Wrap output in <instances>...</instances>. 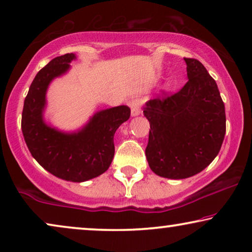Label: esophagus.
Instances as JSON below:
<instances>
[{
  "label": "esophagus",
  "mask_w": 252,
  "mask_h": 252,
  "mask_svg": "<svg viewBox=\"0 0 252 252\" xmlns=\"http://www.w3.org/2000/svg\"><path fill=\"white\" fill-rule=\"evenodd\" d=\"M128 105L130 108V112H132V116H139L141 113V105H142V102L139 98H132L128 101Z\"/></svg>",
  "instance_id": "34e87169"
}]
</instances>
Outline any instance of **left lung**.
Returning a JSON list of instances; mask_svg holds the SVG:
<instances>
[{
  "instance_id": "8db88e82",
  "label": "left lung",
  "mask_w": 252,
  "mask_h": 252,
  "mask_svg": "<svg viewBox=\"0 0 252 252\" xmlns=\"http://www.w3.org/2000/svg\"><path fill=\"white\" fill-rule=\"evenodd\" d=\"M185 62L188 81L181 91L150 99L143 108L150 124L148 164L155 174L174 180L209 166L226 133L225 105L215 79L199 61Z\"/></svg>"
}]
</instances>
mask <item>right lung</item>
<instances>
[{
    "label": "right lung",
    "mask_w": 252,
    "mask_h": 252,
    "mask_svg": "<svg viewBox=\"0 0 252 252\" xmlns=\"http://www.w3.org/2000/svg\"><path fill=\"white\" fill-rule=\"evenodd\" d=\"M77 60L65 54L51 60L37 72L24 102L22 130L34 159L55 177L72 182H84L108 170L115 156L113 136L118 127L128 120L127 105L101 110L74 132H64L46 123L47 91L50 82L62 77Z\"/></svg>",
    "instance_id": "obj_1"
}]
</instances>
